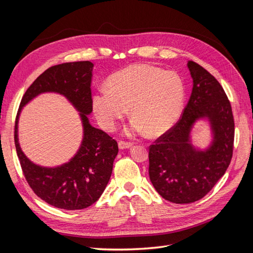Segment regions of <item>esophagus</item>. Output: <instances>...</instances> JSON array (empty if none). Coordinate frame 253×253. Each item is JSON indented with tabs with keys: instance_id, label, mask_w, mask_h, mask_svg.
I'll return each instance as SVG.
<instances>
[{
	"instance_id": "esophagus-1",
	"label": "esophagus",
	"mask_w": 253,
	"mask_h": 253,
	"mask_svg": "<svg viewBox=\"0 0 253 253\" xmlns=\"http://www.w3.org/2000/svg\"><path fill=\"white\" fill-rule=\"evenodd\" d=\"M133 144H134L133 142H128V141H124V140H120V141L118 142V147H119V149H121V150H125V149H128V148H131Z\"/></svg>"
}]
</instances>
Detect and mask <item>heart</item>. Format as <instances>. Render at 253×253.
Here are the masks:
<instances>
[{
  "mask_svg": "<svg viewBox=\"0 0 253 253\" xmlns=\"http://www.w3.org/2000/svg\"><path fill=\"white\" fill-rule=\"evenodd\" d=\"M185 89L178 75L158 67L136 64L114 74L108 90L100 89L93 98L99 124L113 131L125 117L126 109L133 118L126 134L147 132L157 136L169 129L179 118Z\"/></svg>",
  "mask_w": 253,
  "mask_h": 253,
  "instance_id": "b5f03b06",
  "label": "heart"
}]
</instances>
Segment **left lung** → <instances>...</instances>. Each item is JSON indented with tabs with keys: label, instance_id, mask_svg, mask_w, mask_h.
<instances>
[{
	"label": "left lung",
	"instance_id": "left-lung-1",
	"mask_svg": "<svg viewBox=\"0 0 253 253\" xmlns=\"http://www.w3.org/2000/svg\"><path fill=\"white\" fill-rule=\"evenodd\" d=\"M193 88L179 120L149 147V175L159 195L174 204H190L208 194L230 165L234 119L223 86L208 71L188 61ZM207 117L214 140L207 151L188 143L195 120Z\"/></svg>",
	"mask_w": 253,
	"mask_h": 253
}]
</instances>
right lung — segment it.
<instances>
[{
    "mask_svg": "<svg viewBox=\"0 0 253 253\" xmlns=\"http://www.w3.org/2000/svg\"><path fill=\"white\" fill-rule=\"evenodd\" d=\"M89 61L53 65L42 73L23 96L14 125V144L23 175L37 196L56 208L79 210L98 201L108 185L114 159L118 154L117 141L101 129L91 126L87 114L93 111L91 71ZM44 91L64 94L81 113L84 137L76 156L58 168H42L30 163L17 142V119L21 108Z\"/></svg>",
    "mask_w": 253,
    "mask_h": 253,
    "instance_id": "1",
    "label": "right lung"
}]
</instances>
